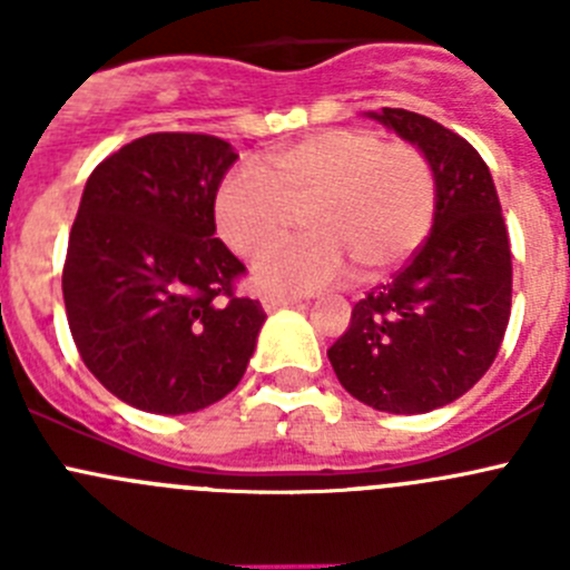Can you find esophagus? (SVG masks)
I'll list each match as a JSON object with an SVG mask.
<instances>
[{"label": "esophagus", "mask_w": 570, "mask_h": 570, "mask_svg": "<svg viewBox=\"0 0 570 570\" xmlns=\"http://www.w3.org/2000/svg\"><path fill=\"white\" fill-rule=\"evenodd\" d=\"M297 297H286V295H262V306L264 312H275V308L284 306H295Z\"/></svg>", "instance_id": "esophagus-1"}]
</instances>
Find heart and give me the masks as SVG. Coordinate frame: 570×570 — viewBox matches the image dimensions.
<instances>
[{
    "label": "heart",
    "mask_w": 570,
    "mask_h": 570,
    "mask_svg": "<svg viewBox=\"0 0 570 570\" xmlns=\"http://www.w3.org/2000/svg\"><path fill=\"white\" fill-rule=\"evenodd\" d=\"M304 212L309 234L267 253L256 281L275 292H306L353 264L375 278L405 262L428 237L435 215V176L411 142H383L370 129H327L264 159L234 168L215 193L220 237L245 258L262 256Z\"/></svg>",
    "instance_id": "b5f03b06"
}]
</instances>
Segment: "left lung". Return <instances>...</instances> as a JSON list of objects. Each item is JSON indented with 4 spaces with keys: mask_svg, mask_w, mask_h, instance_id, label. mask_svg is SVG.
I'll return each instance as SVG.
<instances>
[{
    "mask_svg": "<svg viewBox=\"0 0 570 570\" xmlns=\"http://www.w3.org/2000/svg\"><path fill=\"white\" fill-rule=\"evenodd\" d=\"M366 115L428 157L435 215L411 262L355 303L327 358L364 405L428 413L469 392L502 347L513 297L508 228L491 170L469 140L407 109Z\"/></svg>",
    "mask_w": 570,
    "mask_h": 570,
    "instance_id": "1",
    "label": "left lung"
}]
</instances>
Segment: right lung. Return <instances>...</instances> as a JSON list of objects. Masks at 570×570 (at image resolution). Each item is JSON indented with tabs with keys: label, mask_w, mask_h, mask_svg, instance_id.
<instances>
[{
	"label": "right lung",
	"mask_w": 570,
	"mask_h": 570,
	"mask_svg": "<svg viewBox=\"0 0 570 570\" xmlns=\"http://www.w3.org/2000/svg\"><path fill=\"white\" fill-rule=\"evenodd\" d=\"M226 140L157 131L90 174L68 237L62 301L85 366L126 405L195 413L243 381L262 303L234 295L245 264L215 237Z\"/></svg>",
	"instance_id": "obj_1"
}]
</instances>
